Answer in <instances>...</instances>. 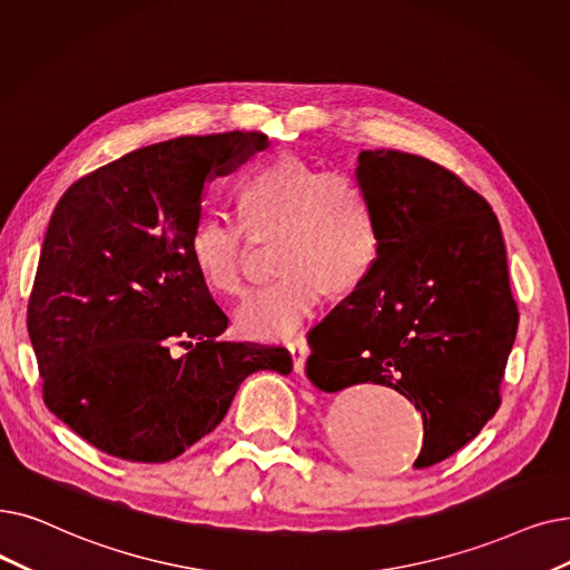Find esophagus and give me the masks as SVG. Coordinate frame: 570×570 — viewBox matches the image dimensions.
<instances>
[{"instance_id": "34e87169", "label": "esophagus", "mask_w": 570, "mask_h": 570, "mask_svg": "<svg viewBox=\"0 0 570 570\" xmlns=\"http://www.w3.org/2000/svg\"><path fill=\"white\" fill-rule=\"evenodd\" d=\"M288 352H291V358H293V367L298 370V373L303 375L305 370V361H307V354H309V344H307V337L305 335H295L293 340L286 342Z\"/></svg>"}]
</instances>
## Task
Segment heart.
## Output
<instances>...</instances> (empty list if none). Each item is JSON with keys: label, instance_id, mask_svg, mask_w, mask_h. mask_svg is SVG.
Returning <instances> with one entry per match:
<instances>
[{"label": "heart", "instance_id": "heart-1", "mask_svg": "<svg viewBox=\"0 0 570 570\" xmlns=\"http://www.w3.org/2000/svg\"><path fill=\"white\" fill-rule=\"evenodd\" d=\"M235 200L239 224L205 216L193 228L188 254L212 291L237 295L249 237L275 233L272 258L282 272L237 309V326L254 337L291 335L328 288H354L377 258L373 203L352 171L284 154L246 171Z\"/></svg>", "mask_w": 570, "mask_h": 570}]
</instances>
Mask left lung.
Listing matches in <instances>:
<instances>
[{"label":"left lung","mask_w":570,"mask_h":570,"mask_svg":"<svg viewBox=\"0 0 570 570\" xmlns=\"http://www.w3.org/2000/svg\"><path fill=\"white\" fill-rule=\"evenodd\" d=\"M380 252L309 333L307 377L324 391L373 382L424 419L414 468L473 440L501 405L519 312L497 214L448 167L403 151H361Z\"/></svg>","instance_id":"obj_1"}]
</instances>
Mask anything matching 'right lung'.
I'll list each match as a JSON object with an SVG mask.
<instances>
[{
	"mask_svg": "<svg viewBox=\"0 0 570 570\" xmlns=\"http://www.w3.org/2000/svg\"><path fill=\"white\" fill-rule=\"evenodd\" d=\"M267 148L263 132L177 137L71 184L28 303L43 403L105 454L165 463L209 435L239 384L291 373L284 346L224 342L228 316L188 254L207 184ZM175 345L187 354L175 357Z\"/></svg>",
	"mask_w": 570,
	"mask_h": 570,
	"instance_id": "add662e5",
	"label": "right lung"
}]
</instances>
